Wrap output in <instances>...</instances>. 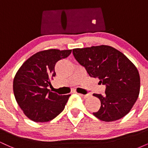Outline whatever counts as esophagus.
Masks as SVG:
<instances>
[{
	"label": "esophagus",
	"mask_w": 148,
	"mask_h": 148,
	"mask_svg": "<svg viewBox=\"0 0 148 148\" xmlns=\"http://www.w3.org/2000/svg\"><path fill=\"white\" fill-rule=\"evenodd\" d=\"M77 94L79 95V96H81V97L84 98V99H86V98H88L89 97H90V95H83V94H81V93H77Z\"/></svg>",
	"instance_id": "34e87169"
}]
</instances>
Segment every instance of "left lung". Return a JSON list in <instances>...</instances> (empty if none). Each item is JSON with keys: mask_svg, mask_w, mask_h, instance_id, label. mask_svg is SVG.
Listing matches in <instances>:
<instances>
[{"mask_svg": "<svg viewBox=\"0 0 148 148\" xmlns=\"http://www.w3.org/2000/svg\"><path fill=\"white\" fill-rule=\"evenodd\" d=\"M73 55L90 76L106 86L104 95L93 94L101 106L93 115L104 122L123 118L140 92V75L133 62L120 51L107 45L73 49Z\"/></svg>", "mask_w": 148, "mask_h": 148, "instance_id": "1", "label": "left lung"}]
</instances>
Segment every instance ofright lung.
Listing matches in <instances>:
<instances>
[{
  "mask_svg": "<svg viewBox=\"0 0 148 148\" xmlns=\"http://www.w3.org/2000/svg\"><path fill=\"white\" fill-rule=\"evenodd\" d=\"M72 50L48 49L39 51L23 62L13 81L16 102L25 116L36 123L51 121L64 110L71 95L49 91L56 76L55 65L70 55Z\"/></svg>",
  "mask_w": 148,
  "mask_h": 148,
  "instance_id": "add662e5",
  "label": "right lung"
}]
</instances>
